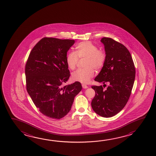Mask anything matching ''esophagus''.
Wrapping results in <instances>:
<instances>
[{"label": "esophagus", "instance_id": "esophagus-1", "mask_svg": "<svg viewBox=\"0 0 156 156\" xmlns=\"http://www.w3.org/2000/svg\"><path fill=\"white\" fill-rule=\"evenodd\" d=\"M82 88H87L88 86L87 85H85V84H82Z\"/></svg>", "mask_w": 156, "mask_h": 156}]
</instances>
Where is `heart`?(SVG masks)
<instances>
[{
  "label": "heart",
  "mask_w": 156,
  "mask_h": 156,
  "mask_svg": "<svg viewBox=\"0 0 156 156\" xmlns=\"http://www.w3.org/2000/svg\"><path fill=\"white\" fill-rule=\"evenodd\" d=\"M86 58L85 66L86 68L79 69L72 74L71 79L74 81L88 83L94 75V71L101 70L105 64V54L102 50L98 49L97 45L90 41H84L79 43L75 52L69 51L66 57L68 68L74 70L79 59Z\"/></svg>",
  "instance_id": "heart-1"
}]
</instances>
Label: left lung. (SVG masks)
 <instances>
[{"label":"left lung","instance_id":"1","mask_svg":"<svg viewBox=\"0 0 156 156\" xmlns=\"http://www.w3.org/2000/svg\"><path fill=\"white\" fill-rule=\"evenodd\" d=\"M105 61L94 81L108 82L107 89L93 85L96 92L91 102L98 115L109 118L124 108L130 96L135 78V68L130 53L126 47L111 38L103 37Z\"/></svg>","mask_w":156,"mask_h":156}]
</instances>
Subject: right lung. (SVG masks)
<instances>
[{
	"mask_svg": "<svg viewBox=\"0 0 156 156\" xmlns=\"http://www.w3.org/2000/svg\"><path fill=\"white\" fill-rule=\"evenodd\" d=\"M75 40L44 37L29 54L25 65L26 87L34 105L51 119L62 118L70 112L81 83L63 86L70 76L67 51Z\"/></svg>",
	"mask_w": 156,
	"mask_h": 156,
	"instance_id": "1",
	"label": "right lung"
}]
</instances>
